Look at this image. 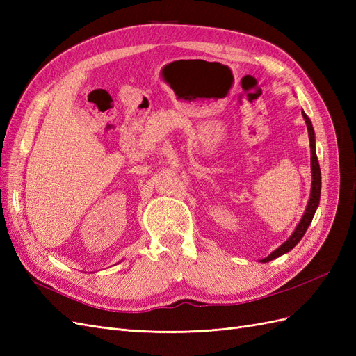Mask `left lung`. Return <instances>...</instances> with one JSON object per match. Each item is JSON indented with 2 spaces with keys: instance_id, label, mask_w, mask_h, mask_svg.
Returning a JSON list of instances; mask_svg holds the SVG:
<instances>
[{
  "instance_id": "left-lung-1",
  "label": "left lung",
  "mask_w": 356,
  "mask_h": 356,
  "mask_svg": "<svg viewBox=\"0 0 356 356\" xmlns=\"http://www.w3.org/2000/svg\"><path fill=\"white\" fill-rule=\"evenodd\" d=\"M303 117H305L306 124H307L309 139H310V153H312V156H310V161H312V191H310V199H309V203H307V208H306V212L303 215V218H301V221L298 222L294 233L291 234L289 239L285 243H282L281 246H279L276 251H273L267 258L261 260L263 263L275 260V258L281 257L282 254H286L288 251L293 250V248L305 236V233H306L307 227L310 225L312 220H314L315 211H316L318 204H319V197H321V169H319L318 157H316V149H315V132H314V126H312L310 118L306 115L305 111H303Z\"/></svg>"
}]
</instances>
